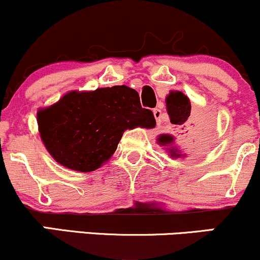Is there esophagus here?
Segmentation results:
<instances>
[{
    "label": "esophagus",
    "instance_id": "34e87169",
    "mask_svg": "<svg viewBox=\"0 0 260 260\" xmlns=\"http://www.w3.org/2000/svg\"><path fill=\"white\" fill-rule=\"evenodd\" d=\"M153 112H154L155 120H156V123L159 124L161 122V117H162V112H161V110L157 109V107H156V109L153 110Z\"/></svg>",
    "mask_w": 260,
    "mask_h": 260
}]
</instances>
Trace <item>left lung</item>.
<instances>
[{
    "label": "left lung",
    "instance_id": "1",
    "mask_svg": "<svg viewBox=\"0 0 260 260\" xmlns=\"http://www.w3.org/2000/svg\"><path fill=\"white\" fill-rule=\"evenodd\" d=\"M166 107H168V112L170 116V120H171L172 124H176V126L182 127L181 129H183L184 124L187 123V120L189 118L190 115V103L189 99L181 91H171L168 98H166ZM205 127L202 128V129H198V128H193L190 131H186V132L181 133L182 137H180V142L184 143H194L198 142L199 139L204 136L205 133ZM157 142H159L160 145H164V147H168L170 145V151H171V156L178 157L181 156L180 150H177L178 148H175V138L170 134H162L157 138Z\"/></svg>",
    "mask_w": 260,
    "mask_h": 260
}]
</instances>
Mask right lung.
<instances>
[{
    "instance_id": "right-lung-1",
    "label": "right lung",
    "mask_w": 260,
    "mask_h": 260,
    "mask_svg": "<svg viewBox=\"0 0 260 260\" xmlns=\"http://www.w3.org/2000/svg\"><path fill=\"white\" fill-rule=\"evenodd\" d=\"M41 139L61 165L80 172L99 169L117 149L129 128H153L150 110L126 85L95 91H71L55 105L38 112Z\"/></svg>"
}]
</instances>
